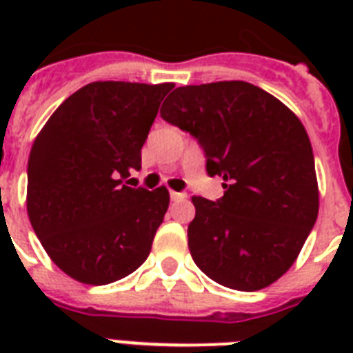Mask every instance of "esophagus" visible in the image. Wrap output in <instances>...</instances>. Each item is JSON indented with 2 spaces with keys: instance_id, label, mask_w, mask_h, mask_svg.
<instances>
[{
  "instance_id": "1",
  "label": "esophagus",
  "mask_w": 353,
  "mask_h": 353,
  "mask_svg": "<svg viewBox=\"0 0 353 353\" xmlns=\"http://www.w3.org/2000/svg\"><path fill=\"white\" fill-rule=\"evenodd\" d=\"M172 201H185L187 199V194L185 192H170Z\"/></svg>"
}]
</instances>
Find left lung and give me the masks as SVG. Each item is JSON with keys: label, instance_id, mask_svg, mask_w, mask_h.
Segmentation results:
<instances>
[{"label": "left lung", "instance_id": "1", "mask_svg": "<svg viewBox=\"0 0 353 353\" xmlns=\"http://www.w3.org/2000/svg\"><path fill=\"white\" fill-rule=\"evenodd\" d=\"M161 117L198 139L207 174L223 177L220 199L194 196L188 249L209 279L238 291L279 280L319 214L315 159L295 113L241 80L183 85Z\"/></svg>", "mask_w": 353, "mask_h": 353}]
</instances>
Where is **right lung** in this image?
<instances>
[{
	"instance_id": "right-lung-1",
	"label": "right lung",
	"mask_w": 353,
	"mask_h": 353,
	"mask_svg": "<svg viewBox=\"0 0 353 353\" xmlns=\"http://www.w3.org/2000/svg\"><path fill=\"white\" fill-rule=\"evenodd\" d=\"M174 84L91 82L41 128L27 166V214L51 260L82 284H112L148 258L170 196L122 183Z\"/></svg>"
}]
</instances>
